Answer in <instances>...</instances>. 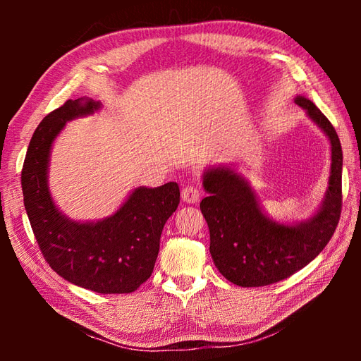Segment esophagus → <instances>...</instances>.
Returning <instances> with one entry per match:
<instances>
[{
    "label": "esophagus",
    "instance_id": "esophagus-1",
    "mask_svg": "<svg viewBox=\"0 0 361 361\" xmlns=\"http://www.w3.org/2000/svg\"><path fill=\"white\" fill-rule=\"evenodd\" d=\"M202 197V189L194 185H188L181 190V198L186 203H197Z\"/></svg>",
    "mask_w": 361,
    "mask_h": 361
}]
</instances>
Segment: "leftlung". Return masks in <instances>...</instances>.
I'll use <instances>...</instances> for the list:
<instances>
[{
    "label": "left lung",
    "mask_w": 361,
    "mask_h": 361,
    "mask_svg": "<svg viewBox=\"0 0 361 361\" xmlns=\"http://www.w3.org/2000/svg\"><path fill=\"white\" fill-rule=\"evenodd\" d=\"M295 102L307 110L332 145L329 189L321 209L299 225H279L267 219L256 195L229 167L209 169L203 188L209 195L200 203L208 221L214 264L225 278L240 287H262L290 278L324 250L341 216L343 150L334 126L309 99Z\"/></svg>",
    "instance_id": "8db88e82"
}]
</instances>
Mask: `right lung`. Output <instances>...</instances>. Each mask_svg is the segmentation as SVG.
<instances>
[{
	"label": "right lung",
	"instance_id": "1",
	"mask_svg": "<svg viewBox=\"0 0 361 361\" xmlns=\"http://www.w3.org/2000/svg\"><path fill=\"white\" fill-rule=\"evenodd\" d=\"M99 106L93 99H70L43 118L23 164V197L38 247L54 271L96 293H132L150 278L164 224L178 208L180 188L173 181L137 188L116 214L97 224H78L60 214L48 189L52 141L68 121Z\"/></svg>",
	"mask_w": 361,
	"mask_h": 361
}]
</instances>
